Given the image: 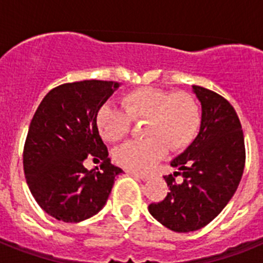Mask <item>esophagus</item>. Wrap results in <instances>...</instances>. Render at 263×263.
<instances>
[{"label":"esophagus","instance_id":"obj_1","mask_svg":"<svg viewBox=\"0 0 263 263\" xmlns=\"http://www.w3.org/2000/svg\"><path fill=\"white\" fill-rule=\"evenodd\" d=\"M133 175L136 176V178L141 179V180H143V182H147V180H150V178L152 176L148 175V174H138V173H133Z\"/></svg>","mask_w":263,"mask_h":263}]
</instances>
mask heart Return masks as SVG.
I'll list each match as a JSON object with an SVG mask.
<instances>
[{"label":"heart","instance_id":"b5f03b06","mask_svg":"<svg viewBox=\"0 0 263 263\" xmlns=\"http://www.w3.org/2000/svg\"><path fill=\"white\" fill-rule=\"evenodd\" d=\"M121 109L104 104L96 115L100 136L117 142L130 130V121L146 120L143 141H129L113 153L116 163L133 173L152 168L167 152L187 147L200 129L201 115L192 96L154 87L130 90L120 100Z\"/></svg>","mask_w":263,"mask_h":263}]
</instances>
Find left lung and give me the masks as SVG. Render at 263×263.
<instances>
[{
  "label": "left lung",
  "mask_w": 263,
  "mask_h": 263,
  "mask_svg": "<svg viewBox=\"0 0 263 263\" xmlns=\"http://www.w3.org/2000/svg\"><path fill=\"white\" fill-rule=\"evenodd\" d=\"M201 105L200 129L194 142L171 160L176 171L164 176L170 192L148 212L170 231L194 232L210 224L240 184L245 166L241 122L229 101L206 88L192 85ZM183 182L176 183L175 176Z\"/></svg>",
  "instance_id": "8db88e82"
}]
</instances>
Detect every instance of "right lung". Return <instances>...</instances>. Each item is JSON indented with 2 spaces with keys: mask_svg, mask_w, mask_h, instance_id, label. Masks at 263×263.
Returning <instances> with one entry per match:
<instances>
[{
  "mask_svg": "<svg viewBox=\"0 0 263 263\" xmlns=\"http://www.w3.org/2000/svg\"><path fill=\"white\" fill-rule=\"evenodd\" d=\"M121 84L84 80L53 88L32 117L23 150V170L32 196L59 221L80 222L106 204L116 176L96 125L97 110ZM88 155L103 160L88 172Z\"/></svg>",
  "mask_w": 263,
  "mask_h": 263,
  "instance_id": "obj_1",
  "label": "right lung"
}]
</instances>
